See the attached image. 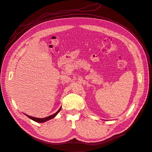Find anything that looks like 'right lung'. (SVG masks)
Here are the masks:
<instances>
[{"label": "right lung", "mask_w": 152, "mask_h": 152, "mask_svg": "<svg viewBox=\"0 0 152 152\" xmlns=\"http://www.w3.org/2000/svg\"><path fill=\"white\" fill-rule=\"evenodd\" d=\"M61 107L59 108L58 111L55 113H54V114H53V115H50V116H48V117H45V118H36V117H31V116H29V115H26L28 117V118H30V119H31V120H33L34 121H35V122H39V123H42V122H46V121H49V120H50V119H52V118H53L54 117H55L56 116V115L59 112V111H60L61 110Z\"/></svg>", "instance_id": "add662e5"}]
</instances>
